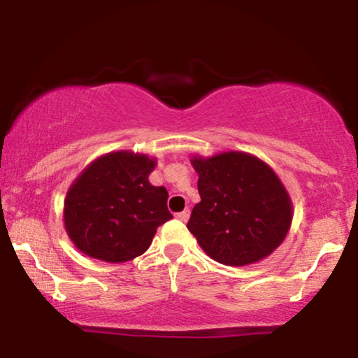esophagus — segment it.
<instances>
[{
    "label": "esophagus",
    "mask_w": 358,
    "mask_h": 358,
    "mask_svg": "<svg viewBox=\"0 0 358 358\" xmlns=\"http://www.w3.org/2000/svg\"><path fill=\"white\" fill-rule=\"evenodd\" d=\"M188 217H190V210H183V212L176 213V219H180L182 222H187Z\"/></svg>",
    "instance_id": "esophagus-1"
}]
</instances>
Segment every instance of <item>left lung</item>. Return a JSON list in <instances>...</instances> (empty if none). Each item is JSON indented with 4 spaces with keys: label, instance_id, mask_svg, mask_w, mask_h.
I'll return each instance as SVG.
<instances>
[{
    "label": "left lung",
    "instance_id": "left-lung-1",
    "mask_svg": "<svg viewBox=\"0 0 358 358\" xmlns=\"http://www.w3.org/2000/svg\"><path fill=\"white\" fill-rule=\"evenodd\" d=\"M200 202L187 227L213 261L248 266L281 245L293 205L273 168L249 153L195 156Z\"/></svg>",
    "mask_w": 358,
    "mask_h": 358
}]
</instances>
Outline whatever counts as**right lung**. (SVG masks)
I'll return each mask as SVG.
<instances>
[{"label": "right lung", "mask_w": 358, "mask_h": 358, "mask_svg": "<svg viewBox=\"0 0 358 358\" xmlns=\"http://www.w3.org/2000/svg\"><path fill=\"white\" fill-rule=\"evenodd\" d=\"M155 166L146 155L114 151L82 171L64 205L65 231L80 252L126 262L150 248L156 229L173 219L166 188L148 180Z\"/></svg>", "instance_id": "obj_1"}]
</instances>
